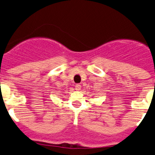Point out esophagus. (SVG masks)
I'll use <instances>...</instances> for the list:
<instances>
[{
  "mask_svg": "<svg viewBox=\"0 0 155 155\" xmlns=\"http://www.w3.org/2000/svg\"><path fill=\"white\" fill-rule=\"evenodd\" d=\"M75 87H76V90H77V91H79V90L81 89V85L79 84H76Z\"/></svg>",
  "mask_w": 155,
  "mask_h": 155,
  "instance_id": "obj_1",
  "label": "esophagus"
}]
</instances>
